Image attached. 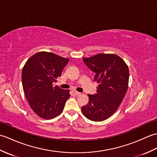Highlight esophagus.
Segmentation results:
<instances>
[{"label":"esophagus","instance_id":"1","mask_svg":"<svg viewBox=\"0 0 157 157\" xmlns=\"http://www.w3.org/2000/svg\"><path fill=\"white\" fill-rule=\"evenodd\" d=\"M74 94H75V95H76V96H79V95H81V93H80V92H77V91H75V92H74Z\"/></svg>","mask_w":157,"mask_h":157}]
</instances>
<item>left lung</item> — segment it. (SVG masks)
I'll list each match as a JSON object with an SVG mask.
<instances>
[{"label":"left lung","instance_id":"8db88e82","mask_svg":"<svg viewBox=\"0 0 157 157\" xmlns=\"http://www.w3.org/2000/svg\"><path fill=\"white\" fill-rule=\"evenodd\" d=\"M88 67L95 73L98 84L96 94H88L89 102L82 107L86 118L102 121L110 117L123 101L128 88L129 69L123 60L115 54H98L83 58Z\"/></svg>","mask_w":157,"mask_h":157}]
</instances>
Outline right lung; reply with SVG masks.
<instances>
[{
	"mask_svg": "<svg viewBox=\"0 0 157 157\" xmlns=\"http://www.w3.org/2000/svg\"><path fill=\"white\" fill-rule=\"evenodd\" d=\"M68 62L67 58L42 51L32 55L23 67V91L33 111L40 117L51 119L63 112L70 97L69 90L53 86V83L57 82Z\"/></svg>",
	"mask_w": 157,
	"mask_h": 157,
	"instance_id": "add662e5",
	"label": "right lung"
}]
</instances>
